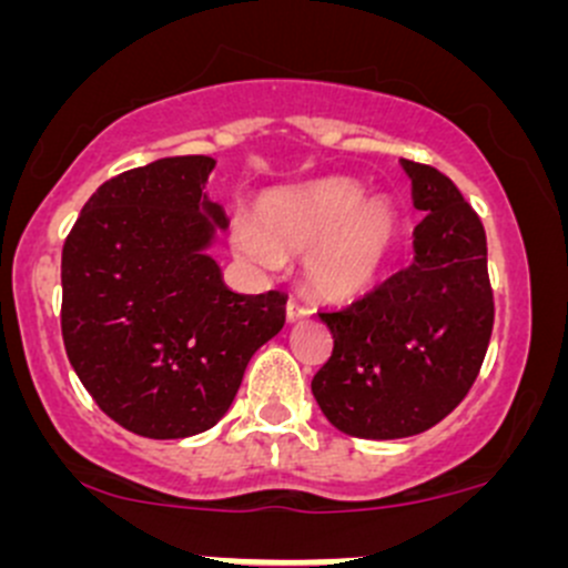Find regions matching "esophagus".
Listing matches in <instances>:
<instances>
[{"label": "esophagus", "instance_id": "34e87169", "mask_svg": "<svg viewBox=\"0 0 568 568\" xmlns=\"http://www.w3.org/2000/svg\"><path fill=\"white\" fill-rule=\"evenodd\" d=\"M311 313H313L311 307L302 305V302H296V300H288V305H285V316H288L291 324H294V321L307 318V316H311Z\"/></svg>", "mask_w": 568, "mask_h": 568}]
</instances>
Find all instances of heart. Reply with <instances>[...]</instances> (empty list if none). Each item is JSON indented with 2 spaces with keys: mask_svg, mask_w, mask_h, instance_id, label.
Here are the masks:
<instances>
[{
  "mask_svg": "<svg viewBox=\"0 0 568 568\" xmlns=\"http://www.w3.org/2000/svg\"><path fill=\"white\" fill-rule=\"evenodd\" d=\"M398 231V211L387 200H365L363 186L348 178H324L266 194L255 209V227H236L233 247L261 266L305 255L313 294L354 300L382 277Z\"/></svg>",
  "mask_w": 568,
  "mask_h": 568,
  "instance_id": "b5f03b06",
  "label": "heart"
}]
</instances>
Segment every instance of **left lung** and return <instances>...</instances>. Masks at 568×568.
Listing matches in <instances>:
<instances>
[{
  "instance_id": "obj_1",
  "label": "left lung",
  "mask_w": 568,
  "mask_h": 568,
  "mask_svg": "<svg viewBox=\"0 0 568 568\" xmlns=\"http://www.w3.org/2000/svg\"><path fill=\"white\" fill-rule=\"evenodd\" d=\"M400 164L426 214L415 257L363 300L318 313L332 357L313 395L332 426L365 439L412 437L448 417L478 379L495 324L480 216L437 168Z\"/></svg>"
}]
</instances>
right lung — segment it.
<instances>
[{
  "mask_svg": "<svg viewBox=\"0 0 568 568\" xmlns=\"http://www.w3.org/2000/svg\"><path fill=\"white\" fill-rule=\"evenodd\" d=\"M211 156L109 178L62 247V343L104 415L151 439L214 426L250 357L285 324V294H233L205 247L225 211Z\"/></svg>",
  "mask_w": 568,
  "mask_h": 568,
  "instance_id": "obj_1",
  "label": "right lung"
}]
</instances>
